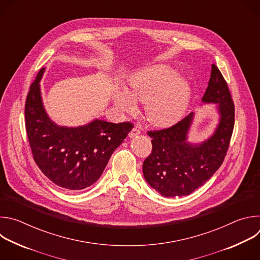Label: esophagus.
I'll use <instances>...</instances> for the list:
<instances>
[{"label": "esophagus", "mask_w": 260, "mask_h": 260, "mask_svg": "<svg viewBox=\"0 0 260 260\" xmlns=\"http://www.w3.org/2000/svg\"><path fill=\"white\" fill-rule=\"evenodd\" d=\"M140 133H141L140 128H138L137 126H135V127L132 129V132L129 133V137H131V138H133V137H136V136H138Z\"/></svg>", "instance_id": "1"}]
</instances>
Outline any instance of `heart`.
<instances>
[{"mask_svg":"<svg viewBox=\"0 0 260 260\" xmlns=\"http://www.w3.org/2000/svg\"><path fill=\"white\" fill-rule=\"evenodd\" d=\"M130 96L128 97V95ZM135 102L146 104V117L157 126L177 122L184 114L189 101V87L168 66H154L135 75L127 93L119 92L117 107L124 112H134Z\"/></svg>","mask_w":260,"mask_h":260,"instance_id":"heart-1","label":"heart"}]
</instances>
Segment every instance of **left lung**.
<instances>
[{
  "label": "left lung",
  "instance_id": "8db88e82",
  "mask_svg": "<svg viewBox=\"0 0 260 260\" xmlns=\"http://www.w3.org/2000/svg\"><path fill=\"white\" fill-rule=\"evenodd\" d=\"M218 104L220 122L214 135L200 145L187 143L193 113L162 129L148 131L152 151L143 164L145 180L164 197L188 196L204 185L220 168L229 150L235 125V104L220 70L212 64L203 96Z\"/></svg>",
  "mask_w": 260,
  "mask_h": 260
}]
</instances>
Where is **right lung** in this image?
Listing matches in <instances>:
<instances>
[{
    "label": "right lung",
    "mask_w": 260,
    "mask_h": 260,
    "mask_svg": "<svg viewBox=\"0 0 260 260\" xmlns=\"http://www.w3.org/2000/svg\"><path fill=\"white\" fill-rule=\"evenodd\" d=\"M41 69L25 100V129L35 162L57 186L81 190L104 172L111 155L134 127L129 121L94 120L79 127H62L45 113L41 94Z\"/></svg>",
    "instance_id": "right-lung-1"
}]
</instances>
